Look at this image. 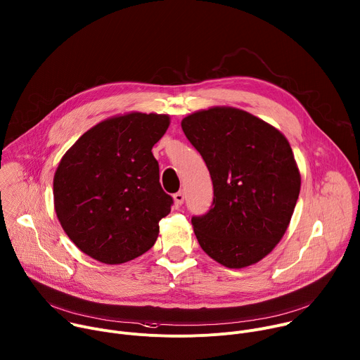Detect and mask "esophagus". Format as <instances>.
<instances>
[{"label":"esophagus","mask_w":360,"mask_h":360,"mask_svg":"<svg viewBox=\"0 0 360 360\" xmlns=\"http://www.w3.org/2000/svg\"><path fill=\"white\" fill-rule=\"evenodd\" d=\"M184 199H185V196H184V192H181V191L174 195V202L176 207H181V205L184 203Z\"/></svg>","instance_id":"obj_1"}]
</instances>
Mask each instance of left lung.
Returning <instances> with one entry per match:
<instances>
[{"mask_svg": "<svg viewBox=\"0 0 360 360\" xmlns=\"http://www.w3.org/2000/svg\"><path fill=\"white\" fill-rule=\"evenodd\" d=\"M181 127L214 184L211 210L192 217L200 248L226 268L259 262L285 235L300 191L288 139L232 107L196 111Z\"/></svg>", "mask_w": 360, "mask_h": 360, "instance_id": "8db88e82", "label": "left lung"}]
</instances>
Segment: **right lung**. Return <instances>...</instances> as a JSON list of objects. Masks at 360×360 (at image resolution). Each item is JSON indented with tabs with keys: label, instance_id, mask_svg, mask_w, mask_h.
<instances>
[{
	"label": "right lung",
	"instance_id": "add662e5",
	"mask_svg": "<svg viewBox=\"0 0 360 360\" xmlns=\"http://www.w3.org/2000/svg\"><path fill=\"white\" fill-rule=\"evenodd\" d=\"M169 117L129 112L86 131L54 175V207L68 238L91 258L118 265L155 243L172 196L160 184L152 146Z\"/></svg>",
	"mask_w": 360,
	"mask_h": 360
}]
</instances>
